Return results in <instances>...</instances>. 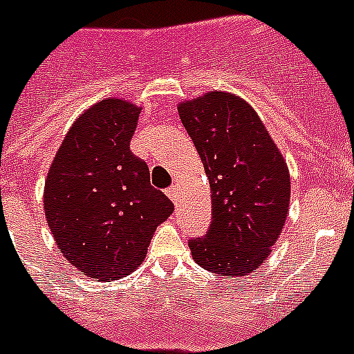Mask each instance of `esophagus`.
Instances as JSON below:
<instances>
[{"label":"esophagus","instance_id":"34e87169","mask_svg":"<svg viewBox=\"0 0 354 354\" xmlns=\"http://www.w3.org/2000/svg\"><path fill=\"white\" fill-rule=\"evenodd\" d=\"M165 194H167L169 198H171V201H173L174 205H176L178 199H180V196H178V189H176V187H171V189L165 190Z\"/></svg>","mask_w":354,"mask_h":354}]
</instances>
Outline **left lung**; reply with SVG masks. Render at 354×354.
Here are the masks:
<instances>
[{
    "mask_svg": "<svg viewBox=\"0 0 354 354\" xmlns=\"http://www.w3.org/2000/svg\"><path fill=\"white\" fill-rule=\"evenodd\" d=\"M178 113L205 165L212 224L190 239L194 262L219 276L254 272L287 221L290 176L262 119L230 92L178 104Z\"/></svg>",
    "mask_w": 354,
    "mask_h": 354,
    "instance_id": "1",
    "label": "left lung"
}]
</instances>
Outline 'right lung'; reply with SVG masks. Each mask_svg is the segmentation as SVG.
I'll return each mask as SVG.
<instances>
[{
	"instance_id": "obj_1",
	"label": "right lung",
	"mask_w": 354,
	"mask_h": 354,
	"mask_svg": "<svg viewBox=\"0 0 354 354\" xmlns=\"http://www.w3.org/2000/svg\"><path fill=\"white\" fill-rule=\"evenodd\" d=\"M139 113L118 97L92 104L69 128L46 178L44 212L58 250L100 281L133 272L174 210L130 151Z\"/></svg>"
}]
</instances>
